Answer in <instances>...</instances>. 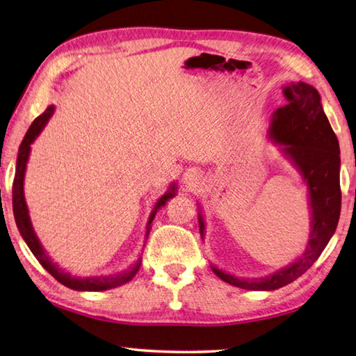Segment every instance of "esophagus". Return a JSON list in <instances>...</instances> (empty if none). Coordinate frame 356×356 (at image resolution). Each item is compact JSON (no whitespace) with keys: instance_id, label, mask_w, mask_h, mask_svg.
<instances>
[{"instance_id":"34e87169","label":"esophagus","mask_w":356,"mask_h":356,"mask_svg":"<svg viewBox=\"0 0 356 356\" xmlns=\"http://www.w3.org/2000/svg\"><path fill=\"white\" fill-rule=\"evenodd\" d=\"M199 179H200V176L196 170H188L184 174V182L188 186H193L195 184H197Z\"/></svg>"}]
</instances>
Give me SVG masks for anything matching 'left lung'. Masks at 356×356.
<instances>
[{"mask_svg": "<svg viewBox=\"0 0 356 356\" xmlns=\"http://www.w3.org/2000/svg\"><path fill=\"white\" fill-rule=\"evenodd\" d=\"M286 106L273 113L269 140L280 147L307 185L309 205V236L303 254L275 273L248 279L236 277L211 264L213 273L225 283L248 291H274L307 273L333 236L341 213L339 143L324 113L321 95L307 82L283 87ZM199 232L205 236V221L199 207Z\"/></svg>", "mask_w": 356, "mask_h": 356, "instance_id": "1", "label": "left lung"}]
</instances>
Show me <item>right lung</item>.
<instances>
[{"instance_id":"obj_1","label":"right lung","mask_w":356,"mask_h":356,"mask_svg":"<svg viewBox=\"0 0 356 356\" xmlns=\"http://www.w3.org/2000/svg\"><path fill=\"white\" fill-rule=\"evenodd\" d=\"M53 113H54V106H49L40 116H37L34 122L29 126L28 132H26L24 138L20 145V149H18L14 186H12V207H14V216H15L17 227H18V230H20V235L23 236L24 243L28 244V248L31 249L32 254H34L38 263H40L42 266L47 269L57 282H60L62 285H65L67 288L76 289V291H106V289H112V288L124 285V283L131 282L134 277L137 275L140 264H141V258H138L137 263L132 264L131 268L121 270V273L111 274V275H101V277H76V275H71L70 273H67V270L62 269L60 266H57V264L51 260V257L47 254V250L43 249L40 240L37 238L34 227H32L29 210H28V205H26V199H24L26 165H28V160H29L31 145L34 143L35 138L40 135V132L43 131L44 126H47V122L49 121L51 116H53ZM176 193H177L176 184H171L168 191L163 193V196H160L156 205H154L149 219H147V224H146V240H147V235H149V232H151L152 221H154V218H156L157 211L168 202V200L176 196Z\"/></svg>"}]
</instances>
